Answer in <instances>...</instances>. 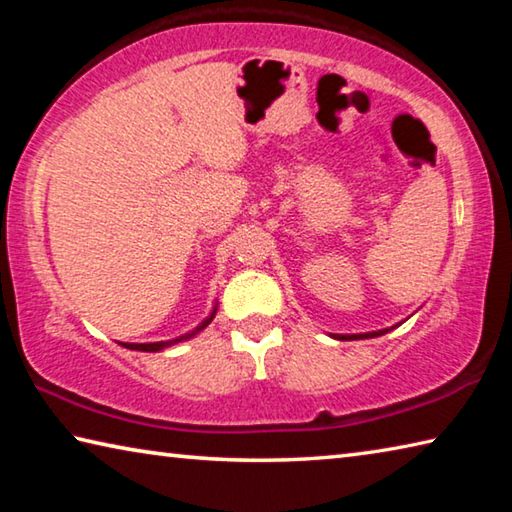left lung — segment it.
I'll return each mask as SVG.
<instances>
[{
  "label": "left lung",
  "instance_id": "obj_1",
  "mask_svg": "<svg viewBox=\"0 0 512 512\" xmlns=\"http://www.w3.org/2000/svg\"><path fill=\"white\" fill-rule=\"evenodd\" d=\"M386 334V329H381V332H370V334H357V336H334V339H368V336H381Z\"/></svg>",
  "mask_w": 512,
  "mask_h": 512
}]
</instances>
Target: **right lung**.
<instances>
[{
    "instance_id": "add662e5",
    "label": "right lung",
    "mask_w": 512,
    "mask_h": 512,
    "mask_svg": "<svg viewBox=\"0 0 512 512\" xmlns=\"http://www.w3.org/2000/svg\"><path fill=\"white\" fill-rule=\"evenodd\" d=\"M214 314H216V309L212 311L210 314V318L207 320H203V325H198L192 334H185V336H178V339H173V341H160V343H124V348H131V350H140V352H158V350H162V348H169V345H173V343H180V341H185V339H189V336H194L196 332H201L203 327H207L212 323V318H214Z\"/></svg>"
}]
</instances>
